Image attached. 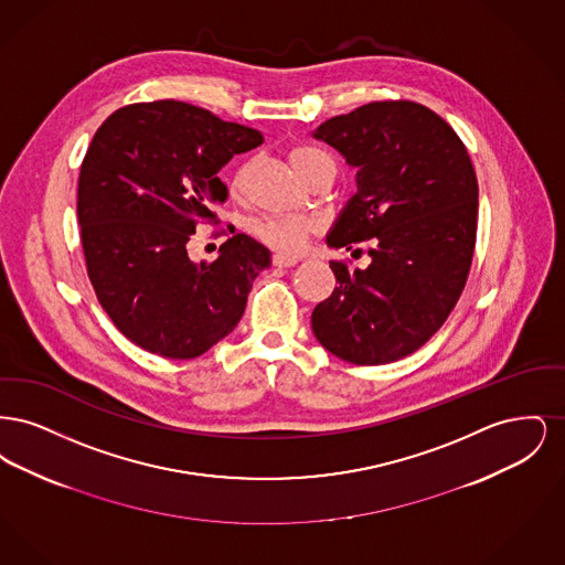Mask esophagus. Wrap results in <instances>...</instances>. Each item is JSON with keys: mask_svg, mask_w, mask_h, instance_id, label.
Segmentation results:
<instances>
[{"mask_svg": "<svg viewBox=\"0 0 565 565\" xmlns=\"http://www.w3.org/2000/svg\"><path fill=\"white\" fill-rule=\"evenodd\" d=\"M270 263H273V267H279V269H290V267H295L296 258H288V256H279V254H275L273 258H270Z\"/></svg>", "mask_w": 565, "mask_h": 565, "instance_id": "esophagus-1", "label": "esophagus"}]
</instances>
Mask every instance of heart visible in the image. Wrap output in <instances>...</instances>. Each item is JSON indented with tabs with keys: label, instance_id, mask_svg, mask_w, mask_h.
Listing matches in <instances>:
<instances>
[{
	"label": "heart",
	"instance_id": "b5f03b06",
	"mask_svg": "<svg viewBox=\"0 0 565 565\" xmlns=\"http://www.w3.org/2000/svg\"><path fill=\"white\" fill-rule=\"evenodd\" d=\"M288 161L295 167L296 173L309 184L323 173L334 175V161L330 159L328 152H323L316 146H295L288 152ZM254 171H256V159H245L235 167L228 182L233 196H243L247 192ZM316 228H318L316 222L307 217H258L247 224V231L254 239L265 243L270 249L286 256L298 254L305 247L307 239L316 233Z\"/></svg>",
	"mask_w": 565,
	"mask_h": 565
}]
</instances>
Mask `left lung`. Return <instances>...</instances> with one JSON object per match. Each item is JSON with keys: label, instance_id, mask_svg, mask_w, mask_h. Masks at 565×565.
Listing matches in <instances>:
<instances>
[{"label": "left lung", "instance_id": "obj_1", "mask_svg": "<svg viewBox=\"0 0 565 565\" xmlns=\"http://www.w3.org/2000/svg\"><path fill=\"white\" fill-rule=\"evenodd\" d=\"M313 137L358 167V192L328 245H371L366 269L330 263L337 288L313 309V334L351 364L396 362L445 323L466 286L479 215L475 167L449 122L406 99L334 116Z\"/></svg>", "mask_w": 565, "mask_h": 565}]
</instances>
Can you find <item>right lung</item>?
Here are the masks:
<instances>
[{
	"mask_svg": "<svg viewBox=\"0 0 565 565\" xmlns=\"http://www.w3.org/2000/svg\"><path fill=\"white\" fill-rule=\"evenodd\" d=\"M260 143L256 129L173 99L116 109L97 129L78 180L86 273L141 350L190 360L242 320L269 249L239 233L212 263H192L189 242L199 224H217L226 186L215 173Z\"/></svg>",
	"mask_w": 565,
	"mask_h": 565,
	"instance_id": "add662e5",
	"label": "right lung"
}]
</instances>
